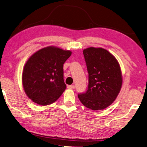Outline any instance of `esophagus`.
I'll use <instances>...</instances> for the list:
<instances>
[{
	"instance_id": "obj_1",
	"label": "esophagus",
	"mask_w": 147,
	"mask_h": 147,
	"mask_svg": "<svg viewBox=\"0 0 147 147\" xmlns=\"http://www.w3.org/2000/svg\"><path fill=\"white\" fill-rule=\"evenodd\" d=\"M74 88H75L74 85H68V88H69V89H74Z\"/></svg>"
}]
</instances>
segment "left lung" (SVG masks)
Segmentation results:
<instances>
[{
  "label": "left lung",
  "instance_id": "1",
  "mask_svg": "<svg viewBox=\"0 0 147 147\" xmlns=\"http://www.w3.org/2000/svg\"><path fill=\"white\" fill-rule=\"evenodd\" d=\"M83 55L88 85L85 93L78 94V98L88 109H103L114 102L121 90L122 78L120 65L116 58L103 48H86Z\"/></svg>",
  "mask_w": 147,
  "mask_h": 147
}]
</instances>
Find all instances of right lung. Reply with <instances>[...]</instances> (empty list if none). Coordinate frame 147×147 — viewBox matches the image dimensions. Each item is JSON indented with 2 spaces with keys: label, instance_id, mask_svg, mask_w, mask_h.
<instances>
[{
  "label": "right lung",
  "instance_id": "add662e5",
  "mask_svg": "<svg viewBox=\"0 0 147 147\" xmlns=\"http://www.w3.org/2000/svg\"><path fill=\"white\" fill-rule=\"evenodd\" d=\"M71 52L49 46L31 56L24 66L22 77L26 94L41 105L51 104L66 88L63 64Z\"/></svg>",
  "mask_w": 147,
  "mask_h": 147
}]
</instances>
